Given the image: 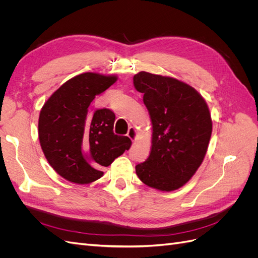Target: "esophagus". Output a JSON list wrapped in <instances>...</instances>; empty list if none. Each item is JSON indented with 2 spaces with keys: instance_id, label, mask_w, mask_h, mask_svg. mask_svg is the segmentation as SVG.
<instances>
[{
  "instance_id": "34e87169",
  "label": "esophagus",
  "mask_w": 258,
  "mask_h": 258,
  "mask_svg": "<svg viewBox=\"0 0 258 258\" xmlns=\"http://www.w3.org/2000/svg\"><path fill=\"white\" fill-rule=\"evenodd\" d=\"M127 136L132 140V141H137V139H138V131H137V129L134 128V127H130L129 130H128Z\"/></svg>"
}]
</instances>
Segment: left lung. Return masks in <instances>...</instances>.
<instances>
[{
	"label": "left lung",
	"instance_id": "left-lung-1",
	"mask_svg": "<svg viewBox=\"0 0 258 258\" xmlns=\"http://www.w3.org/2000/svg\"><path fill=\"white\" fill-rule=\"evenodd\" d=\"M152 121L148 158L136 166L138 177L161 191L181 188L200 167L212 135L209 106L190 85L174 77L139 72L134 76Z\"/></svg>",
	"mask_w": 258,
	"mask_h": 258
}]
</instances>
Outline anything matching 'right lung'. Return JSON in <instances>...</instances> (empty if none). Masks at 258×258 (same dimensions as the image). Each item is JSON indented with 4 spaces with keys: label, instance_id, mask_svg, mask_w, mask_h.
<instances>
[{
    "label": "right lung",
    "instance_id": "right-lung-1",
    "mask_svg": "<svg viewBox=\"0 0 258 258\" xmlns=\"http://www.w3.org/2000/svg\"><path fill=\"white\" fill-rule=\"evenodd\" d=\"M118 80L117 75L87 72L62 84L44 103L38 117V139L50 167L67 181L89 184L103 175L131 140L114 135L115 114L91 111L97 95Z\"/></svg>",
    "mask_w": 258,
    "mask_h": 258
}]
</instances>
